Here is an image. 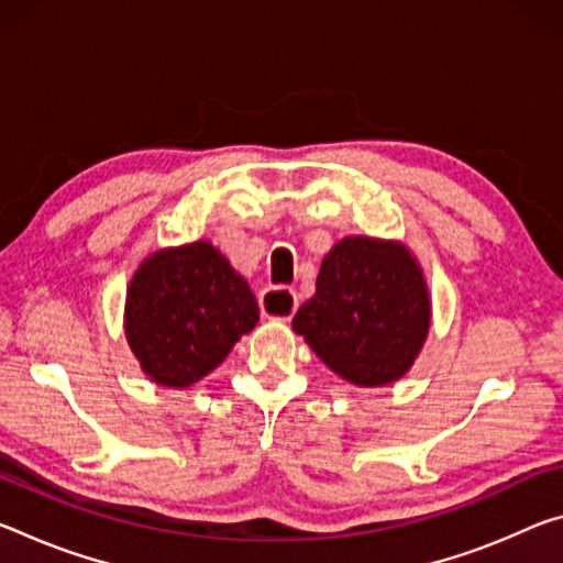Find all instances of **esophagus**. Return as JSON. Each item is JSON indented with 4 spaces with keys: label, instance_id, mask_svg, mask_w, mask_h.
<instances>
[{
    "label": "esophagus",
    "instance_id": "esophagus-1",
    "mask_svg": "<svg viewBox=\"0 0 563 563\" xmlns=\"http://www.w3.org/2000/svg\"><path fill=\"white\" fill-rule=\"evenodd\" d=\"M261 308L265 316H271L275 320H290L298 310L296 290H285V288L265 290L261 296Z\"/></svg>",
    "mask_w": 563,
    "mask_h": 563
}]
</instances>
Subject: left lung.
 I'll use <instances>...</instances> for the list:
<instances>
[{"label": "left lung", "mask_w": 563, "mask_h": 563, "mask_svg": "<svg viewBox=\"0 0 563 563\" xmlns=\"http://www.w3.org/2000/svg\"><path fill=\"white\" fill-rule=\"evenodd\" d=\"M431 316L423 267L406 243L347 235L320 263L316 296L292 330L335 376L380 388L413 368Z\"/></svg>", "instance_id": "8db88e82"}]
</instances>
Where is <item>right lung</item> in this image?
Wrapping results in <instances>:
<instances>
[{"mask_svg": "<svg viewBox=\"0 0 563 563\" xmlns=\"http://www.w3.org/2000/svg\"><path fill=\"white\" fill-rule=\"evenodd\" d=\"M257 318L250 285L210 240L155 250L124 298L130 351L165 388H190L216 371Z\"/></svg>", "mask_w": 563, "mask_h": 563, "instance_id": "1", "label": "right lung"}]
</instances>
